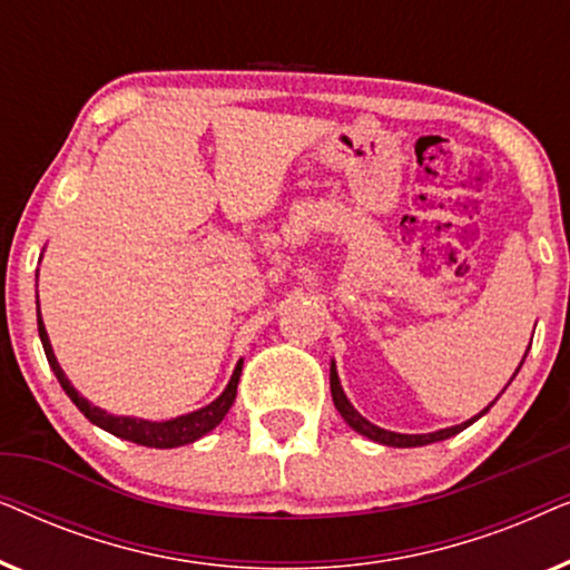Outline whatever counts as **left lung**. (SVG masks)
I'll return each mask as SVG.
<instances>
[{"mask_svg": "<svg viewBox=\"0 0 570 570\" xmlns=\"http://www.w3.org/2000/svg\"><path fill=\"white\" fill-rule=\"evenodd\" d=\"M527 357V355H524ZM524 363V361H521ZM521 368V365H519ZM519 373V371H517ZM517 373H513V376H517ZM330 386H332V400H334V407L340 410V415L345 417V423L353 428V431H357L361 435H368L371 441H379V443H384V446H396V449H410V446H425V443H435V441H443V439H451V435H456L459 431H464L466 425H472L474 420H478L480 415H485L488 412V407L480 412L478 417H472V420H466V423H462V425H454V428H443V431H435V433H423V435H407V433H392V431H384V428H379V425H373V423H368V420H365L361 412H357L353 404H350V400L345 396V392H342V386H340V379H337V368H334V363H332V373H330Z\"/></svg>", "mask_w": 570, "mask_h": 570, "instance_id": "1", "label": "left lung"}]
</instances>
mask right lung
Returning a JSON list of instances; mask_svg holds the SVG:
<instances>
[{
	"label": "right lung",
	"instance_id": "1",
	"mask_svg": "<svg viewBox=\"0 0 570 570\" xmlns=\"http://www.w3.org/2000/svg\"><path fill=\"white\" fill-rule=\"evenodd\" d=\"M38 334H41V342H43V353H46V361H49L53 376L59 379L61 389H65L69 400L77 404V410L82 412L85 417L90 420V423H96L98 428H104V431L119 435V439H127L131 443H139V446H150V449H176V446H184V443H191L202 439V435L213 431L215 425H220V420L228 415L230 404L236 402V389H238V379H240V365H236V371H233L230 376V384L225 386V392L217 396L213 404H207V407H202L197 412H189V415H181V417H174V420H166V423H150V420H137V417H116V415H108L106 410L100 407H92V404L85 400L75 392V386L69 384V379L65 376V371L59 368L57 357H53V350H51V342H49V334H46V326L41 322V311H38Z\"/></svg>",
	"mask_w": 570,
	"mask_h": 570
}]
</instances>
